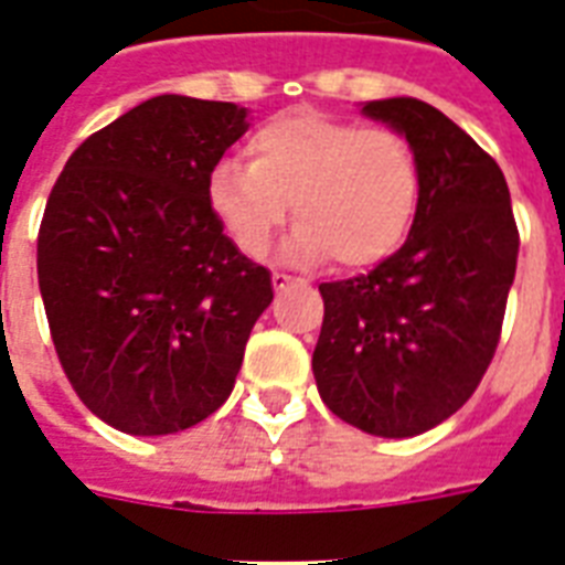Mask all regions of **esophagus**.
<instances>
[{"instance_id": "1", "label": "esophagus", "mask_w": 565, "mask_h": 565, "mask_svg": "<svg viewBox=\"0 0 565 565\" xmlns=\"http://www.w3.org/2000/svg\"><path fill=\"white\" fill-rule=\"evenodd\" d=\"M292 281H296V278H290V275H287V273H273V287H275V290H287V287H290Z\"/></svg>"}]
</instances>
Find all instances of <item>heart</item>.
Returning a JSON list of instances; mask_svg holds the SVG:
<instances>
[{"label":"heart","mask_w":565,"mask_h":565,"mask_svg":"<svg viewBox=\"0 0 565 565\" xmlns=\"http://www.w3.org/2000/svg\"><path fill=\"white\" fill-rule=\"evenodd\" d=\"M422 195L416 149L402 131L296 110L248 137V163L222 158L207 175V204L248 257H264L292 204L287 257L370 269L398 252Z\"/></svg>","instance_id":"b5f03b06"}]
</instances>
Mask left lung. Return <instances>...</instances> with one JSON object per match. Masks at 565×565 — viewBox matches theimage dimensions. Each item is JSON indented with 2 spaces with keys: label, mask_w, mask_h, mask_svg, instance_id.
<instances>
[{
  "label": "left lung",
  "mask_w": 565,
  "mask_h": 565,
  "mask_svg": "<svg viewBox=\"0 0 565 565\" xmlns=\"http://www.w3.org/2000/svg\"><path fill=\"white\" fill-rule=\"evenodd\" d=\"M416 149L422 195L404 246L319 284L313 377L328 411L375 437H416L463 407L499 349L519 228L504 172L428 102H366Z\"/></svg>",
  "instance_id": "8db88e82"
}]
</instances>
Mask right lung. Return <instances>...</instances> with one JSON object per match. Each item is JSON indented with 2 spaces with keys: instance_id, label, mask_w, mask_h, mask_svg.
Masks as SVG:
<instances>
[{
  "instance_id": "obj_1",
  "label": "right lung",
  "mask_w": 565,
  "mask_h": 565,
  "mask_svg": "<svg viewBox=\"0 0 565 565\" xmlns=\"http://www.w3.org/2000/svg\"><path fill=\"white\" fill-rule=\"evenodd\" d=\"M231 102L154 96L84 140L49 193L38 281L64 375L135 437L220 411L273 275L222 234L207 175L246 135Z\"/></svg>"
}]
</instances>
